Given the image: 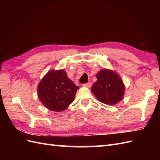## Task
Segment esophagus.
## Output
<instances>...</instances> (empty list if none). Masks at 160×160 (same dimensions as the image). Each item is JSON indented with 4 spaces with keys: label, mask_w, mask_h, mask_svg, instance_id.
I'll use <instances>...</instances> for the list:
<instances>
[{
    "label": "esophagus",
    "mask_w": 160,
    "mask_h": 160,
    "mask_svg": "<svg viewBox=\"0 0 160 160\" xmlns=\"http://www.w3.org/2000/svg\"><path fill=\"white\" fill-rule=\"evenodd\" d=\"M83 86H84V87H85L90 88V87H91V82H88V83H87V84H83Z\"/></svg>",
    "instance_id": "34e87169"
}]
</instances>
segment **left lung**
<instances>
[{
    "label": "left lung",
    "mask_w": 160,
    "mask_h": 160,
    "mask_svg": "<svg viewBox=\"0 0 160 160\" xmlns=\"http://www.w3.org/2000/svg\"><path fill=\"white\" fill-rule=\"evenodd\" d=\"M97 81L91 87V91L101 102L115 105L124 98L125 86L115 71L104 69L96 74Z\"/></svg>",
    "instance_id": "left-lung-1"
}]
</instances>
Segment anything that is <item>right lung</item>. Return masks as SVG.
<instances>
[{"mask_svg":"<svg viewBox=\"0 0 160 160\" xmlns=\"http://www.w3.org/2000/svg\"><path fill=\"white\" fill-rule=\"evenodd\" d=\"M79 87L67 77L63 69L51 70L38 84V97L49 110L60 112L73 102Z\"/></svg>","mask_w":160,"mask_h":160,"instance_id":"1","label":"right lung"}]
</instances>
